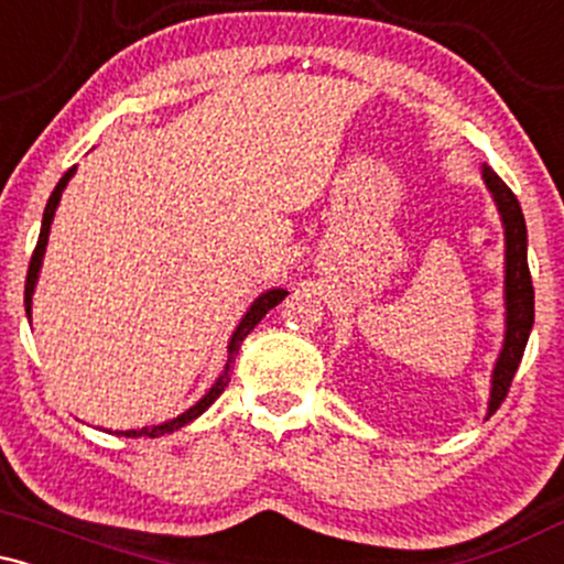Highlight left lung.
<instances>
[{
  "mask_svg": "<svg viewBox=\"0 0 564 564\" xmlns=\"http://www.w3.org/2000/svg\"><path fill=\"white\" fill-rule=\"evenodd\" d=\"M485 187L494 196V204L503 228V341L498 352L494 373H490L488 416L507 398L511 379L525 352L530 328H533V281L528 270V228L522 217L520 200L509 191L490 166H482ZM485 416V419H488Z\"/></svg>",
  "mask_w": 564,
  "mask_h": 564,
  "instance_id": "left-lung-1",
  "label": "left lung"
}]
</instances>
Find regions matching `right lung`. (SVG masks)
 Here are the masks:
<instances>
[{
  "mask_svg": "<svg viewBox=\"0 0 564 564\" xmlns=\"http://www.w3.org/2000/svg\"><path fill=\"white\" fill-rule=\"evenodd\" d=\"M74 174H76V166H70V170L61 177V183L55 185V191H53V196H50L47 206H44L42 230H39V241H36L34 254H31L29 275H25V300H23V302H25V315H29V321H31V304H34L31 300H34V289H36L39 273H42L44 251H47L50 225H53V217H55V212H57V204H61L63 191H66L68 180L74 177ZM286 296H289L286 289H268V291H264V294H260L254 302H251V307L246 310L241 323H238L236 332H232V336H230V341H228V360H225L223 371H219V377H217L215 384L209 387V392H206L204 398H200L196 405H191V408H187V411L180 413V416H174V419H170V422H164V424L142 426V430H127V432H119V435H127V437H142V435H145V437H159V435H172V432H177L180 426L191 424L193 419H198L200 413H204L206 408L215 403L219 394L225 392V387H228V381H230V366L236 364V355H238V349H241V341H243L246 336H249L251 332H254V326L264 318V315H268V310H273L275 304L286 300Z\"/></svg>",
  "mask_w": 564,
  "mask_h": 564,
  "instance_id": "add662e5",
  "label": "right lung"
}]
</instances>
